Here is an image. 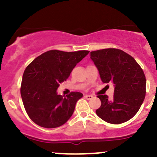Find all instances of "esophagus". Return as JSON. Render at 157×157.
Returning a JSON list of instances; mask_svg holds the SVG:
<instances>
[{"label":"esophagus","mask_w":157,"mask_h":157,"mask_svg":"<svg viewBox=\"0 0 157 157\" xmlns=\"http://www.w3.org/2000/svg\"><path fill=\"white\" fill-rule=\"evenodd\" d=\"M84 97L86 98V99H93V96H92V95L86 94V95H85Z\"/></svg>","instance_id":"34e87169"}]
</instances>
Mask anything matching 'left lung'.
<instances>
[{
  "label": "left lung",
  "instance_id": "left-lung-1",
  "mask_svg": "<svg viewBox=\"0 0 157 157\" xmlns=\"http://www.w3.org/2000/svg\"><path fill=\"white\" fill-rule=\"evenodd\" d=\"M90 58L99 71L103 83H114V96L99 95L100 108L96 115L111 124H121L138 112L146 94V77L134 58L116 48L90 52Z\"/></svg>",
  "mask_w": 157,
  "mask_h": 157
}]
</instances>
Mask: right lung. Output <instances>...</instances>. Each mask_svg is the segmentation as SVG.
Listing matches in <instances>:
<instances>
[{
    "mask_svg": "<svg viewBox=\"0 0 157 157\" xmlns=\"http://www.w3.org/2000/svg\"><path fill=\"white\" fill-rule=\"evenodd\" d=\"M89 52L48 51L26 67L20 93L25 109L33 122L41 127L54 128L61 126L71 118L83 94L72 92L66 96H61L57 90Z\"/></svg>",
    "mask_w": 157,
    "mask_h": 157,
    "instance_id": "right-lung-1",
    "label": "right lung"
}]
</instances>
